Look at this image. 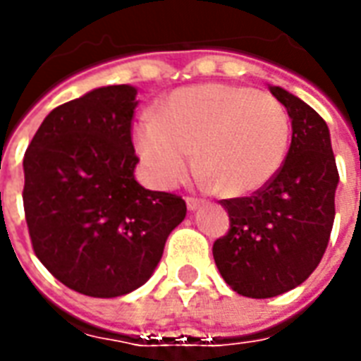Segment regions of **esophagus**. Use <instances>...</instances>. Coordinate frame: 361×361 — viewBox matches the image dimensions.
Masks as SVG:
<instances>
[{"label": "esophagus", "instance_id": "esophagus-1", "mask_svg": "<svg viewBox=\"0 0 361 361\" xmlns=\"http://www.w3.org/2000/svg\"><path fill=\"white\" fill-rule=\"evenodd\" d=\"M185 204H188L189 211H195V209H199L201 201H199V199H195V197H188V199H185Z\"/></svg>", "mask_w": 361, "mask_h": 361}]
</instances>
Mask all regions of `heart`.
<instances>
[{"label": "heart", "mask_w": 361, "mask_h": 361, "mask_svg": "<svg viewBox=\"0 0 361 361\" xmlns=\"http://www.w3.org/2000/svg\"><path fill=\"white\" fill-rule=\"evenodd\" d=\"M292 123L286 108L250 87L211 82L172 92L157 118L135 126V149L152 185L172 189L197 166L222 195L269 185L284 166Z\"/></svg>", "instance_id": "heart-1"}]
</instances>
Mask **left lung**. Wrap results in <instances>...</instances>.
<instances>
[{
    "label": "left lung",
    "mask_w": 361,
    "mask_h": 361,
    "mask_svg": "<svg viewBox=\"0 0 361 361\" xmlns=\"http://www.w3.org/2000/svg\"><path fill=\"white\" fill-rule=\"evenodd\" d=\"M292 119L276 178L251 197L220 201L230 230L212 245L222 279L245 298H274L315 271L334 222L338 170L325 119L280 87H269Z\"/></svg>",
    "instance_id": "left-lung-1"
}]
</instances>
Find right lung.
Wrapping results in <instances>:
<instances>
[{"label": "right lung", "instance_id": "1", "mask_svg": "<svg viewBox=\"0 0 361 361\" xmlns=\"http://www.w3.org/2000/svg\"><path fill=\"white\" fill-rule=\"evenodd\" d=\"M137 89L111 85L51 110L23 160V203L36 257L79 294L118 298L142 286L185 201L135 180Z\"/></svg>", "mask_w": 361, "mask_h": 361}]
</instances>
